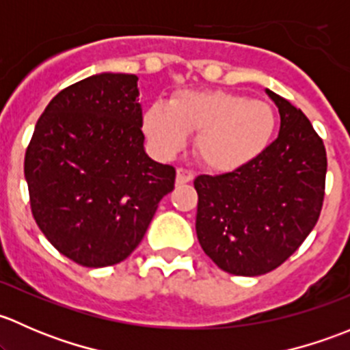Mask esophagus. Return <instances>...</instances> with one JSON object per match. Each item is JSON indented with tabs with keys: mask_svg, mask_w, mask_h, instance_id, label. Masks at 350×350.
Wrapping results in <instances>:
<instances>
[{
	"mask_svg": "<svg viewBox=\"0 0 350 350\" xmlns=\"http://www.w3.org/2000/svg\"><path fill=\"white\" fill-rule=\"evenodd\" d=\"M195 179V172L189 171V169L179 167L178 172H176V183L178 185H185V183H189Z\"/></svg>",
	"mask_w": 350,
	"mask_h": 350,
	"instance_id": "1",
	"label": "esophagus"
}]
</instances>
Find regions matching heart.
<instances>
[{
	"label": "heart",
	"mask_w": 350,
	"mask_h": 350,
	"mask_svg": "<svg viewBox=\"0 0 350 350\" xmlns=\"http://www.w3.org/2000/svg\"><path fill=\"white\" fill-rule=\"evenodd\" d=\"M276 113L267 101L220 90L181 91L155 101L144 113V132L154 149L172 157L198 133L196 152L218 172L235 171L266 152L276 132Z\"/></svg>",
	"instance_id": "b5f03b06"
}]
</instances>
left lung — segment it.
Segmentation results:
<instances>
[{
	"label": "left lung",
	"instance_id": "8db88e82",
	"mask_svg": "<svg viewBox=\"0 0 350 350\" xmlns=\"http://www.w3.org/2000/svg\"><path fill=\"white\" fill-rule=\"evenodd\" d=\"M280 109V135L249 164L198 176L196 235L225 273L260 276L308 237L325 196L327 152L301 109L266 90Z\"/></svg>",
	"mask_w": 350,
	"mask_h": 350
}]
</instances>
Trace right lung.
<instances>
[{
    "instance_id": "add662e5",
    "label": "right lung",
    "mask_w": 350,
    "mask_h": 350,
    "mask_svg": "<svg viewBox=\"0 0 350 350\" xmlns=\"http://www.w3.org/2000/svg\"><path fill=\"white\" fill-rule=\"evenodd\" d=\"M135 74L101 72L52 98L25 154L35 221L84 267L122 262L146 235L176 169L144 150Z\"/></svg>"
}]
</instances>
